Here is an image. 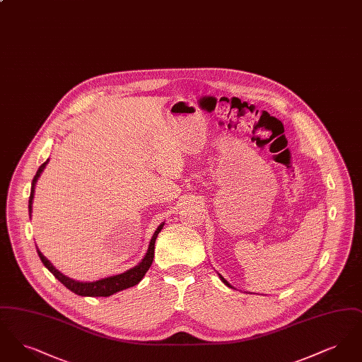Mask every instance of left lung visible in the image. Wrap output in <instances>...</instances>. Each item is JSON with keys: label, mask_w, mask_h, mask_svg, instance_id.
<instances>
[{"label": "left lung", "mask_w": 362, "mask_h": 362, "mask_svg": "<svg viewBox=\"0 0 362 362\" xmlns=\"http://www.w3.org/2000/svg\"><path fill=\"white\" fill-rule=\"evenodd\" d=\"M218 276H220V279H221V281H223V282H224V284H225V285H226V286H229V288H232V285H230V284H229V282H228V281H226V279H225L224 276H220V274H218Z\"/></svg>", "instance_id": "left-lung-1"}]
</instances>
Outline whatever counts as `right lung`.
Segmentation results:
<instances>
[{"mask_svg": "<svg viewBox=\"0 0 362 362\" xmlns=\"http://www.w3.org/2000/svg\"><path fill=\"white\" fill-rule=\"evenodd\" d=\"M49 163L45 161L39 170L36 171V175L33 179V186H31V195H30V201H28V211H30V218H31V213H33V201H34V192H35V185L37 182V177L40 176L42 171L45 170L46 164ZM164 223L158 225L157 229H156L155 233H153V238L149 243V248L146 251V255L144 257V259L138 263L137 266H134L133 269L118 274V276H107L103 279H99V281H93V282H78V281H74L69 276H64L61 272H58L54 266L52 264V262L49 259L46 258L40 251L39 248L36 247V251H37V255L42 260V263L49 269V272L52 273V276H55L61 284H64L69 291H71L78 296H88V297H108L114 293L121 292L124 291L127 288H132L134 285H137L138 282L144 278V276L146 274V272L149 270L153 258H155V243L157 239V235L160 233V230L163 229Z\"/></svg>", "mask_w": 362, "mask_h": 362, "instance_id": "add662e5", "label": "right lung"}]
</instances>
